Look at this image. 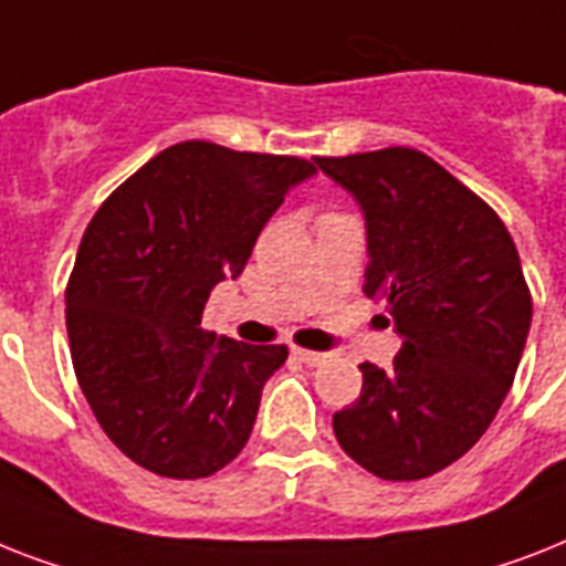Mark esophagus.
Segmentation results:
<instances>
[{
    "mask_svg": "<svg viewBox=\"0 0 566 566\" xmlns=\"http://www.w3.org/2000/svg\"><path fill=\"white\" fill-rule=\"evenodd\" d=\"M292 354L304 365H324L327 361V354H318V350H304V347H292Z\"/></svg>",
    "mask_w": 566,
    "mask_h": 566,
    "instance_id": "1",
    "label": "esophagus"
}]
</instances>
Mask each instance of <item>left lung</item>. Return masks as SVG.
I'll return each instance as SVG.
<instances>
[{
    "label": "left lung",
    "mask_w": 566,
    "mask_h": 566,
    "mask_svg": "<svg viewBox=\"0 0 566 566\" xmlns=\"http://www.w3.org/2000/svg\"><path fill=\"white\" fill-rule=\"evenodd\" d=\"M365 212L361 292L403 338L395 368L361 361V391L333 415L342 450L374 476L427 479L491 427L517 374L532 295L491 207L415 148L315 157Z\"/></svg>",
    "instance_id": "1"
}]
</instances>
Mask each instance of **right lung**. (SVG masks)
<instances>
[{
	"label": "right lung",
	"mask_w": 566,
	"mask_h": 566,
	"mask_svg": "<svg viewBox=\"0 0 566 566\" xmlns=\"http://www.w3.org/2000/svg\"><path fill=\"white\" fill-rule=\"evenodd\" d=\"M315 166L189 139L113 192L84 230L66 286L72 368L113 444L139 468L201 479L248 444L286 345L201 327L283 198Z\"/></svg>",
	"instance_id": "obj_1"
}]
</instances>
